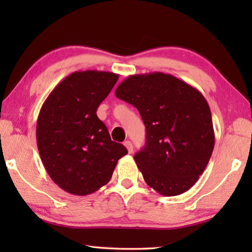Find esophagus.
I'll return each instance as SVG.
<instances>
[{"label": "esophagus", "mask_w": 252, "mask_h": 252, "mask_svg": "<svg viewBox=\"0 0 252 252\" xmlns=\"http://www.w3.org/2000/svg\"><path fill=\"white\" fill-rule=\"evenodd\" d=\"M125 146H126V149H127V152H129V153L133 152V146H132L131 141H126V142H125Z\"/></svg>", "instance_id": "esophagus-1"}]
</instances>
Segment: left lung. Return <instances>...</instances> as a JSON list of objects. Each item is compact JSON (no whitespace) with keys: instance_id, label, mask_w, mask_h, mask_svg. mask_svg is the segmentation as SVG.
I'll return each mask as SVG.
<instances>
[{"instance_id":"left-lung-1","label":"left lung","mask_w":252,"mask_h":252,"mask_svg":"<svg viewBox=\"0 0 252 252\" xmlns=\"http://www.w3.org/2000/svg\"><path fill=\"white\" fill-rule=\"evenodd\" d=\"M116 96L134 105L146 126L147 142L134 161L158 193L186 192L203 173L213 148L211 111L202 93L171 74L130 75Z\"/></svg>"}]
</instances>
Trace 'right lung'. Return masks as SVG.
<instances>
[{"instance_id":"1","label":"right lung","mask_w":252,"mask_h":252,"mask_svg":"<svg viewBox=\"0 0 252 252\" xmlns=\"http://www.w3.org/2000/svg\"><path fill=\"white\" fill-rule=\"evenodd\" d=\"M119 74L76 71L46 97L36 122V143L50 178L74 195H88L110 181L119 159L127 153L111 140L96 109Z\"/></svg>"}]
</instances>
